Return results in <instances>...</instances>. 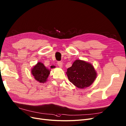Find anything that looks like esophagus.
Wrapping results in <instances>:
<instances>
[{
	"label": "esophagus",
	"mask_w": 126,
	"mask_h": 126,
	"mask_svg": "<svg viewBox=\"0 0 126 126\" xmlns=\"http://www.w3.org/2000/svg\"><path fill=\"white\" fill-rule=\"evenodd\" d=\"M57 64H58V65L60 67H61V68H62V67H63V64H62V62H61V61L58 62Z\"/></svg>",
	"instance_id": "obj_1"
}]
</instances>
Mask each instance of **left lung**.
I'll use <instances>...</instances> for the list:
<instances>
[{"mask_svg": "<svg viewBox=\"0 0 126 126\" xmlns=\"http://www.w3.org/2000/svg\"><path fill=\"white\" fill-rule=\"evenodd\" d=\"M66 74L69 81L81 89L90 86L97 75L92 64L80 60H76L72 66L67 68Z\"/></svg>", "mask_w": 126, "mask_h": 126, "instance_id": "obj_1", "label": "left lung"}]
</instances>
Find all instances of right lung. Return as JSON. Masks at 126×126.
Segmentation results:
<instances>
[{"label": "right lung", "mask_w": 126, "mask_h": 126, "mask_svg": "<svg viewBox=\"0 0 126 126\" xmlns=\"http://www.w3.org/2000/svg\"><path fill=\"white\" fill-rule=\"evenodd\" d=\"M50 70L47 68L43 63L38 62L36 65L32 67L31 73L37 81L39 82L44 83L47 79L50 74Z\"/></svg>", "instance_id": "add662e5"}]
</instances>
